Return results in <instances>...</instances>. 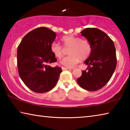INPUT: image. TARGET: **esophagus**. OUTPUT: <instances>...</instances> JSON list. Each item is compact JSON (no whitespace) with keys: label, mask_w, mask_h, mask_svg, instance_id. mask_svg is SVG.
I'll return each mask as SVG.
<instances>
[{"label":"esophagus","mask_w":130,"mask_h":130,"mask_svg":"<svg viewBox=\"0 0 130 130\" xmlns=\"http://www.w3.org/2000/svg\"><path fill=\"white\" fill-rule=\"evenodd\" d=\"M62 70H68L69 69H68V68H65V67H62Z\"/></svg>","instance_id":"obj_1"}]
</instances>
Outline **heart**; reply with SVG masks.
I'll use <instances>...</instances> for the list:
<instances>
[{
  "mask_svg": "<svg viewBox=\"0 0 130 130\" xmlns=\"http://www.w3.org/2000/svg\"><path fill=\"white\" fill-rule=\"evenodd\" d=\"M63 47L58 43H53L51 51L57 58L61 59L67 51L70 55L61 61V63L68 68H74L80 60H85L89 56L92 51L91 43L87 39H81L73 35L63 36L61 38Z\"/></svg>",
  "mask_w": 130,
  "mask_h": 130,
  "instance_id": "obj_1",
  "label": "heart"
}]
</instances>
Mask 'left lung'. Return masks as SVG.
<instances>
[{"mask_svg": "<svg viewBox=\"0 0 130 130\" xmlns=\"http://www.w3.org/2000/svg\"><path fill=\"white\" fill-rule=\"evenodd\" d=\"M92 46L90 56L84 61L87 69L77 79L78 85L87 91L102 89L111 79L116 67V49L113 41L96 28H87L81 31Z\"/></svg>", "mask_w": 130, "mask_h": 130, "instance_id": "1", "label": "left lung"}]
</instances>
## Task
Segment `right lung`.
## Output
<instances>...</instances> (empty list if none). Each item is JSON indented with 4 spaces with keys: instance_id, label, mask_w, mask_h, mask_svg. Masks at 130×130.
Returning <instances> with one entry per match:
<instances>
[{
    "instance_id": "add662e5",
    "label": "right lung",
    "mask_w": 130,
    "mask_h": 130,
    "mask_svg": "<svg viewBox=\"0 0 130 130\" xmlns=\"http://www.w3.org/2000/svg\"><path fill=\"white\" fill-rule=\"evenodd\" d=\"M56 38L53 31L38 27L28 32L18 47L19 75L26 86L36 93L52 90L62 72L60 67L49 65L57 61L51 51V45Z\"/></svg>"
}]
</instances>
